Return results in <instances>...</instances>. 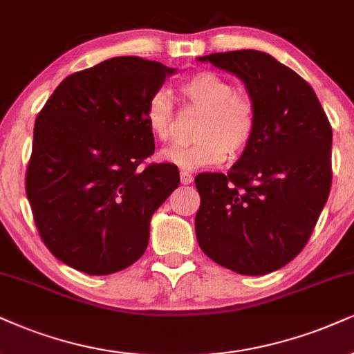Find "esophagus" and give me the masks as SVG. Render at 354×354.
<instances>
[{"label":"esophagus","mask_w":354,"mask_h":354,"mask_svg":"<svg viewBox=\"0 0 354 354\" xmlns=\"http://www.w3.org/2000/svg\"><path fill=\"white\" fill-rule=\"evenodd\" d=\"M180 182L184 185H189L194 182V176L190 172H187V170H180Z\"/></svg>","instance_id":"34e87169"}]
</instances>
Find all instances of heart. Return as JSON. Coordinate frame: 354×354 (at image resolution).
Here are the masks:
<instances>
[{
  "instance_id": "heart-1",
  "label": "heart",
  "mask_w": 354,
  "mask_h": 354,
  "mask_svg": "<svg viewBox=\"0 0 354 354\" xmlns=\"http://www.w3.org/2000/svg\"><path fill=\"white\" fill-rule=\"evenodd\" d=\"M182 97L192 106L205 111L195 131L197 142L164 151L165 162L182 169H198L221 164L228 156H236L250 146L256 131L254 102L234 91L226 78L213 72H197L178 85ZM144 120L151 134L162 142L174 139L176 110L164 90L156 91L144 108Z\"/></svg>"
}]
</instances>
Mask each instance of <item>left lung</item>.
I'll return each instance as SVG.
<instances>
[{"mask_svg": "<svg viewBox=\"0 0 354 354\" xmlns=\"http://www.w3.org/2000/svg\"><path fill=\"white\" fill-rule=\"evenodd\" d=\"M236 75L256 106V131L228 174L195 177L202 251L226 269L263 276L310 238L331 187V126L299 73L259 50L198 57Z\"/></svg>", "mask_w": 354, "mask_h": 354, "instance_id": "left-lung-1", "label": "left lung"}]
</instances>
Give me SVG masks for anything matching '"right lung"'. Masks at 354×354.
<instances>
[{
  "label": "right lung",
  "instance_id": "1",
  "mask_svg": "<svg viewBox=\"0 0 354 354\" xmlns=\"http://www.w3.org/2000/svg\"><path fill=\"white\" fill-rule=\"evenodd\" d=\"M176 68L113 57L64 78L34 124L26 194L42 241L90 274L123 270L144 254L151 218L180 184L174 164H149L144 108Z\"/></svg>",
  "mask_w": 354,
  "mask_h": 354
}]
</instances>
